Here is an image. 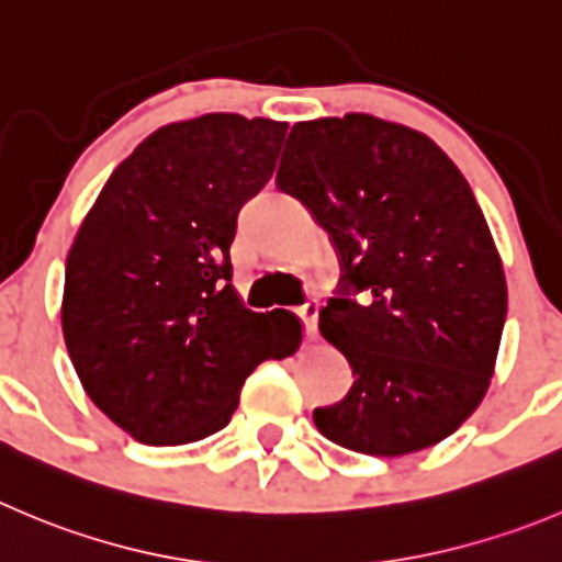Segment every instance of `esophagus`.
Segmentation results:
<instances>
[{
	"label": "esophagus",
	"instance_id": "1",
	"mask_svg": "<svg viewBox=\"0 0 562 562\" xmlns=\"http://www.w3.org/2000/svg\"><path fill=\"white\" fill-rule=\"evenodd\" d=\"M318 310H321L318 299H307V302H304L302 307H296V315H299V318H302L304 331H307L310 340H313V337L318 335Z\"/></svg>",
	"mask_w": 562,
	"mask_h": 562
}]
</instances>
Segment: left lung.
<instances>
[{
    "label": "left lung",
    "instance_id": "8db88e82",
    "mask_svg": "<svg viewBox=\"0 0 562 562\" xmlns=\"http://www.w3.org/2000/svg\"><path fill=\"white\" fill-rule=\"evenodd\" d=\"M277 187L307 205L340 260L321 335L353 384L315 408L318 431L368 456L442 442L486 395L508 313L467 178L426 134L346 114L293 125Z\"/></svg>",
    "mask_w": 562,
    "mask_h": 562
}]
</instances>
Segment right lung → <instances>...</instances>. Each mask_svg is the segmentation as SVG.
Here are the masks:
<instances>
[{
    "instance_id": "right-lung-1",
    "label": "right lung",
    "mask_w": 562,
    "mask_h": 562,
    "mask_svg": "<svg viewBox=\"0 0 562 562\" xmlns=\"http://www.w3.org/2000/svg\"><path fill=\"white\" fill-rule=\"evenodd\" d=\"M288 123L203 114L154 131L109 176L65 263L63 335L90 401L145 445L222 431L247 375L302 324L233 291L238 211L269 183Z\"/></svg>"
}]
</instances>
